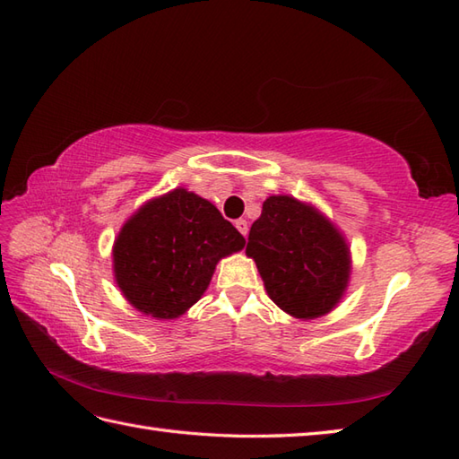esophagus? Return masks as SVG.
Instances as JSON below:
<instances>
[{
	"mask_svg": "<svg viewBox=\"0 0 459 459\" xmlns=\"http://www.w3.org/2000/svg\"><path fill=\"white\" fill-rule=\"evenodd\" d=\"M236 228H238V230H239V233H241V236H243V238H246V236H247V230H249V223H247V221H246V220H238V221H236Z\"/></svg>",
	"mask_w": 459,
	"mask_h": 459,
	"instance_id": "obj_1",
	"label": "esophagus"
}]
</instances>
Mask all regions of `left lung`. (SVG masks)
I'll return each instance as SVG.
<instances>
[{
  "label": "left lung",
  "mask_w": 459,
  "mask_h": 459,
  "mask_svg": "<svg viewBox=\"0 0 459 459\" xmlns=\"http://www.w3.org/2000/svg\"><path fill=\"white\" fill-rule=\"evenodd\" d=\"M246 253L255 259L271 300L297 318H318L342 299L350 251L332 223L290 196H269Z\"/></svg>",
  "instance_id": "obj_1"
}]
</instances>
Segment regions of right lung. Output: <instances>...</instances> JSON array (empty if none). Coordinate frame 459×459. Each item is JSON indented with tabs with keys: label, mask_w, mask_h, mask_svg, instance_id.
<instances>
[{
	"label": "right lung",
	"mask_w": 459,
	"mask_h": 459,
	"mask_svg": "<svg viewBox=\"0 0 459 459\" xmlns=\"http://www.w3.org/2000/svg\"><path fill=\"white\" fill-rule=\"evenodd\" d=\"M246 246L220 210L177 188L145 204L114 246V271L124 297L155 318H177L208 289L216 263Z\"/></svg>",
	"instance_id": "right-lung-1"
}]
</instances>
